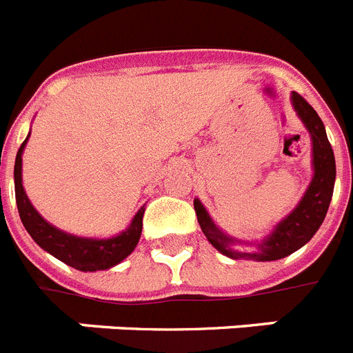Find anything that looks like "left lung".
<instances>
[{
	"label": "left lung",
	"instance_id": "left-lung-1",
	"mask_svg": "<svg viewBox=\"0 0 353 353\" xmlns=\"http://www.w3.org/2000/svg\"><path fill=\"white\" fill-rule=\"evenodd\" d=\"M292 106L298 113V117L305 124V128L308 130V133H310V139H312L314 176L298 205L294 208V211L287 218H283L274 227V231L270 232L267 238H263L260 243H254V245L246 243L254 246V250H234L236 243L245 241L234 240V238L220 231L216 223L211 220L202 202L198 198H194V211H196L198 223L202 227V232L214 249L232 258V260H281L285 256L292 254L294 250L301 249L307 241L312 240V236L316 234L325 216H327L328 205H330L332 194H334V182H336L334 151H332V145L328 142L325 124L316 113V110L296 92H292Z\"/></svg>",
	"mask_w": 353,
	"mask_h": 353
}]
</instances>
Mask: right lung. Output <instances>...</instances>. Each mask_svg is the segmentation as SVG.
Returning <instances> with one entry per match:
<instances>
[{
    "mask_svg": "<svg viewBox=\"0 0 353 353\" xmlns=\"http://www.w3.org/2000/svg\"><path fill=\"white\" fill-rule=\"evenodd\" d=\"M28 137L21 144L16 155V165H14V188H16V203L19 218L26 232L32 236L41 249L50 252L57 260L70 265L83 272H95V270H106L121 263L124 258L133 252L142 232V216H144V208L137 212L135 218L131 220L130 227L121 234L99 240V238H83V236H74L68 232L61 231L52 223H48L39 212L34 209L25 189H23L21 179V155L25 150V144Z\"/></svg>",
    "mask_w": 353,
    "mask_h": 353,
    "instance_id": "1",
    "label": "right lung"
}]
</instances>
